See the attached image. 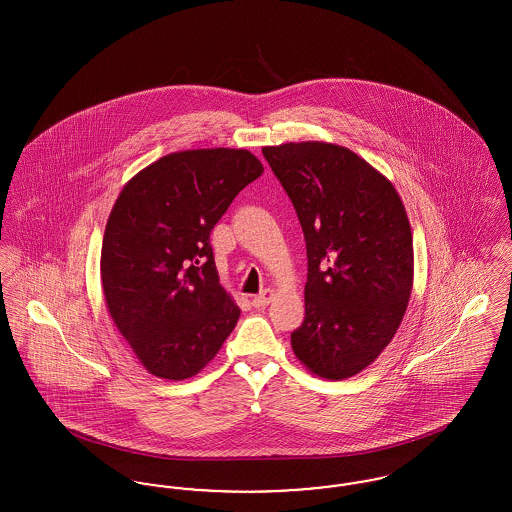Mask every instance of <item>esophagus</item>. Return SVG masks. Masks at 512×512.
<instances>
[{
  "instance_id": "obj_1",
  "label": "esophagus",
  "mask_w": 512,
  "mask_h": 512,
  "mask_svg": "<svg viewBox=\"0 0 512 512\" xmlns=\"http://www.w3.org/2000/svg\"><path fill=\"white\" fill-rule=\"evenodd\" d=\"M272 297H274L272 290H263V292L251 299V303H253V307H267L268 303L272 301Z\"/></svg>"
}]
</instances>
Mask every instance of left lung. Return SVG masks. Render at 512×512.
<instances>
[{"instance_id":"obj_1","label":"left lung","mask_w":512,"mask_h":512,"mask_svg":"<svg viewBox=\"0 0 512 512\" xmlns=\"http://www.w3.org/2000/svg\"><path fill=\"white\" fill-rule=\"evenodd\" d=\"M292 199L307 244L305 320L292 332L297 359L343 380L390 343L413 288V234L405 207L347 147L301 142L263 147Z\"/></svg>"}]
</instances>
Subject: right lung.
Masks as SVG:
<instances>
[{"mask_svg": "<svg viewBox=\"0 0 512 512\" xmlns=\"http://www.w3.org/2000/svg\"><path fill=\"white\" fill-rule=\"evenodd\" d=\"M263 174L245 149L171 153L138 172L109 215L101 245L107 309L153 376L197 374L240 309L219 284L211 230Z\"/></svg>", "mask_w": 512, "mask_h": 512, "instance_id": "right-lung-1", "label": "right lung"}]
</instances>
